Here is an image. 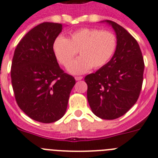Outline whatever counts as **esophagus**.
Wrapping results in <instances>:
<instances>
[{"label": "esophagus", "instance_id": "obj_1", "mask_svg": "<svg viewBox=\"0 0 158 158\" xmlns=\"http://www.w3.org/2000/svg\"><path fill=\"white\" fill-rule=\"evenodd\" d=\"M75 79H76V80H77V81L81 80V79H82V76H76V77H75Z\"/></svg>", "mask_w": 158, "mask_h": 158}]
</instances>
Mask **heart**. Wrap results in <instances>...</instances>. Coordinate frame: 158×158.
<instances>
[{
	"label": "heart",
	"mask_w": 158,
	"mask_h": 158,
	"mask_svg": "<svg viewBox=\"0 0 158 158\" xmlns=\"http://www.w3.org/2000/svg\"><path fill=\"white\" fill-rule=\"evenodd\" d=\"M116 49V35L112 31L97 28H80L72 32L69 38L59 36L52 43L54 56L64 67L69 65L79 51L81 56L69 67V71L73 74L105 66L114 56Z\"/></svg>",
	"instance_id": "1"
}]
</instances>
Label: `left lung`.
<instances>
[{
  "label": "left lung",
  "mask_w": 158,
  "mask_h": 158,
  "mask_svg": "<svg viewBox=\"0 0 158 158\" xmlns=\"http://www.w3.org/2000/svg\"><path fill=\"white\" fill-rule=\"evenodd\" d=\"M117 38L113 58L95 73L85 77L87 100L92 112L104 120H114L134 106L142 89L144 60L135 38L123 27L106 20Z\"/></svg>",
  "instance_id": "left-lung-1"
}]
</instances>
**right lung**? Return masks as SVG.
<instances>
[{
	"instance_id": "add662e5",
	"label": "right lung",
	"mask_w": 158,
	"mask_h": 158,
	"mask_svg": "<svg viewBox=\"0 0 158 158\" xmlns=\"http://www.w3.org/2000/svg\"><path fill=\"white\" fill-rule=\"evenodd\" d=\"M62 24L45 22L25 35L14 52L11 79L15 98L30 118L49 123L64 115L76 79L57 63L52 43Z\"/></svg>"
}]
</instances>
